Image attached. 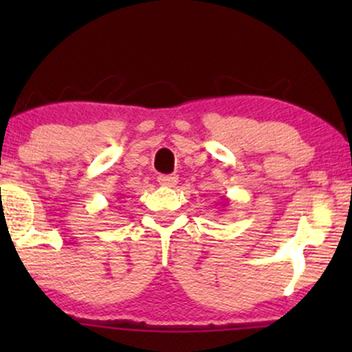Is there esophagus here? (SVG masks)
<instances>
[{"mask_svg": "<svg viewBox=\"0 0 352 352\" xmlns=\"http://www.w3.org/2000/svg\"><path fill=\"white\" fill-rule=\"evenodd\" d=\"M162 187H173V185L177 184V175H159V179H157Z\"/></svg>", "mask_w": 352, "mask_h": 352, "instance_id": "obj_1", "label": "esophagus"}]
</instances>
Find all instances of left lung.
<instances>
[{"instance_id": "1", "label": "left lung", "mask_w": 352, "mask_h": 352, "mask_svg": "<svg viewBox=\"0 0 352 352\" xmlns=\"http://www.w3.org/2000/svg\"><path fill=\"white\" fill-rule=\"evenodd\" d=\"M225 205H227V204H225Z\"/></svg>"}]
</instances>
